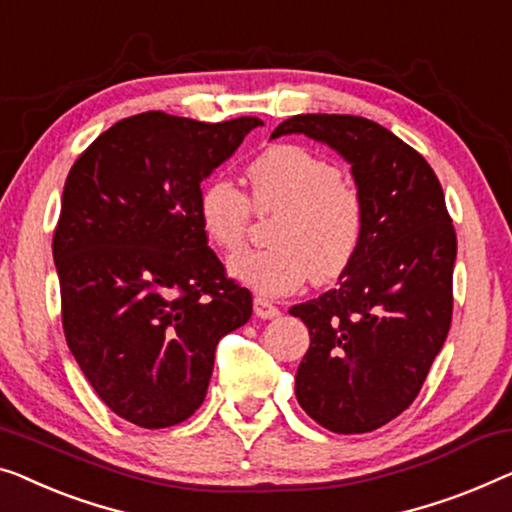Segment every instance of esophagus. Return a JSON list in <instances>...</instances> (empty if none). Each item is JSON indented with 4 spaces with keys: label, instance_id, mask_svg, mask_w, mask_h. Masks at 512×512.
<instances>
[{
    "label": "esophagus",
    "instance_id": "34e87169",
    "mask_svg": "<svg viewBox=\"0 0 512 512\" xmlns=\"http://www.w3.org/2000/svg\"><path fill=\"white\" fill-rule=\"evenodd\" d=\"M254 314H256L258 318H263V321H268V318H277V316H279V309L274 307L270 300L254 298Z\"/></svg>",
    "mask_w": 512,
    "mask_h": 512
}]
</instances>
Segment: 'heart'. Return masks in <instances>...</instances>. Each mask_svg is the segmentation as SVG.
I'll list each match as a JSON object with an SVG mask.
<instances>
[{
	"label": "heart",
	"mask_w": 512,
	"mask_h": 512,
	"mask_svg": "<svg viewBox=\"0 0 512 512\" xmlns=\"http://www.w3.org/2000/svg\"><path fill=\"white\" fill-rule=\"evenodd\" d=\"M251 200L258 214H277L274 247L228 258V274L263 298L293 293L314 277L337 279L358 254L365 235V203L342 170L302 145H274L249 164ZM254 208L226 177H214L198 194V221L214 247L240 249Z\"/></svg>",
	"instance_id": "obj_1"
}]
</instances>
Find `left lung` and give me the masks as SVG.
Here are the masks:
<instances>
[{
    "label": "left lung",
    "mask_w": 512,
    "mask_h": 512,
    "mask_svg": "<svg viewBox=\"0 0 512 512\" xmlns=\"http://www.w3.org/2000/svg\"><path fill=\"white\" fill-rule=\"evenodd\" d=\"M305 133L351 166L365 235L337 288L288 309L309 330L295 397L337 434H365L418 397L453 318L457 238L434 170L381 124L295 115L270 138Z\"/></svg>",
    "instance_id": "8db88e82"
}]
</instances>
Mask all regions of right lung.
<instances>
[{"mask_svg":"<svg viewBox=\"0 0 512 512\" xmlns=\"http://www.w3.org/2000/svg\"><path fill=\"white\" fill-rule=\"evenodd\" d=\"M261 124L133 115L66 177L53 238L66 344L103 404L133 425L187 420L219 339L249 321L251 293L207 247L198 194Z\"/></svg>","mask_w":512,"mask_h":512,"instance_id":"obj_1","label":"right lung"}]
</instances>
